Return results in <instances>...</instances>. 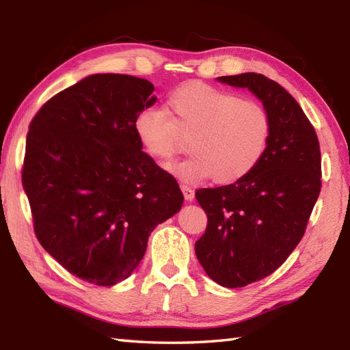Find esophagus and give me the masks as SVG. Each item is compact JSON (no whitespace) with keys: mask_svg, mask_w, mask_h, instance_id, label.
Here are the masks:
<instances>
[{"mask_svg":"<svg viewBox=\"0 0 350 350\" xmlns=\"http://www.w3.org/2000/svg\"><path fill=\"white\" fill-rule=\"evenodd\" d=\"M180 188L185 196V200H187V202H192V200H194V189H192L189 185H180Z\"/></svg>","mask_w":350,"mask_h":350,"instance_id":"obj_1","label":"esophagus"}]
</instances>
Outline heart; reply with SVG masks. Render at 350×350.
<instances>
[{
	"label": "heart",
	"mask_w": 350,
	"mask_h": 350,
	"mask_svg": "<svg viewBox=\"0 0 350 350\" xmlns=\"http://www.w3.org/2000/svg\"><path fill=\"white\" fill-rule=\"evenodd\" d=\"M269 131V117L260 103L200 81L174 88L165 113L147 108L133 120L141 148L156 161L173 158L189 137L192 156L167 165L171 174L189 183L209 177L218 185L243 179L262 158Z\"/></svg>",
	"instance_id": "b5f03b06"
}]
</instances>
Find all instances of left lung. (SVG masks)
I'll return each instance as SVG.
<instances>
[{"instance_id": "left-lung-1", "label": "left lung", "mask_w": 350, "mask_h": 350, "mask_svg": "<svg viewBox=\"0 0 350 350\" xmlns=\"http://www.w3.org/2000/svg\"><path fill=\"white\" fill-rule=\"evenodd\" d=\"M217 81L250 90L271 123L250 174L196 192L207 215L206 233L196 242L198 262L215 282L234 288L271 275L302 239L321 194V147L299 103L278 83L254 72Z\"/></svg>"}]
</instances>
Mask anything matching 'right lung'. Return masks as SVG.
<instances>
[{"label":"right lung","mask_w":350,"mask_h":350,"mask_svg":"<svg viewBox=\"0 0 350 350\" xmlns=\"http://www.w3.org/2000/svg\"><path fill=\"white\" fill-rule=\"evenodd\" d=\"M147 79L94 73L55 94L29 124L22 185L42 247L64 269L114 286L137 269L148 236L180 211L176 179L141 150Z\"/></svg>","instance_id":"add662e5"}]
</instances>
